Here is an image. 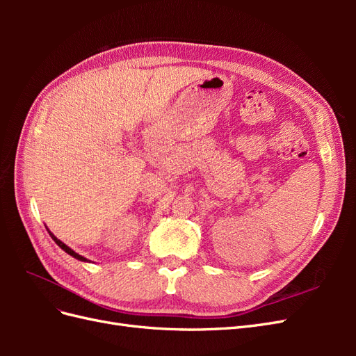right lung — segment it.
I'll return each instance as SVG.
<instances>
[{"mask_svg": "<svg viewBox=\"0 0 356 356\" xmlns=\"http://www.w3.org/2000/svg\"><path fill=\"white\" fill-rule=\"evenodd\" d=\"M49 234L51 236V239L56 242V245H58L59 248H62V250H63V251H65L67 254H70V255H71V257H74V258H77V260H80V261H88V258H84V257H81L80 254H77V252H75V251H72L70 246H67V245H65V243H63L62 241H59V239L56 238V236H55V234H53L51 232H49Z\"/></svg>", "mask_w": 356, "mask_h": 356, "instance_id": "obj_1", "label": "right lung"}]
</instances>
